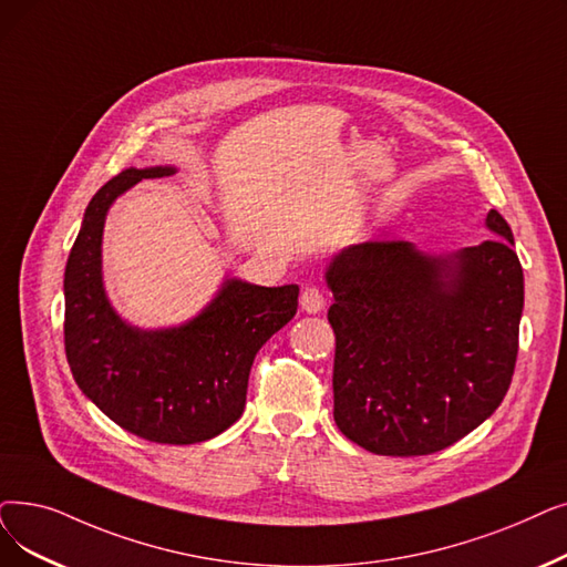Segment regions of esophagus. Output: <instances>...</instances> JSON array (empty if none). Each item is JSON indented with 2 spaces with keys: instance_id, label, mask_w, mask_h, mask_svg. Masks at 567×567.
<instances>
[{
  "instance_id": "34e87169",
  "label": "esophagus",
  "mask_w": 567,
  "mask_h": 567,
  "mask_svg": "<svg viewBox=\"0 0 567 567\" xmlns=\"http://www.w3.org/2000/svg\"><path fill=\"white\" fill-rule=\"evenodd\" d=\"M327 306V299H324V291L319 287H306L303 293H301V308L310 315L324 310Z\"/></svg>"
}]
</instances>
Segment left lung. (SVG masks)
Masks as SVG:
<instances>
[{
    "label": "left lung",
    "mask_w": 567,
    "mask_h": 567,
    "mask_svg": "<svg viewBox=\"0 0 567 567\" xmlns=\"http://www.w3.org/2000/svg\"><path fill=\"white\" fill-rule=\"evenodd\" d=\"M486 227L498 238L454 255L368 240L331 259L333 420L359 447L433 454L503 403L519 352L524 270L505 217L488 210Z\"/></svg>",
    "instance_id": "left-lung-1"
}]
</instances>
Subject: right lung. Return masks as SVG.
I'll return each mask as SVG.
<instances>
[{
  "label": "right lung",
  "mask_w": 567,
  "mask_h": 567,
  "mask_svg": "<svg viewBox=\"0 0 567 567\" xmlns=\"http://www.w3.org/2000/svg\"><path fill=\"white\" fill-rule=\"evenodd\" d=\"M174 174V166H132L92 196L64 270V350L73 380L117 426L162 445H194L238 422L252 361L297 315L299 287L229 278L181 327L125 322L102 278L106 213L136 183Z\"/></svg>",
  "instance_id": "right-lung-1"
}]
</instances>
